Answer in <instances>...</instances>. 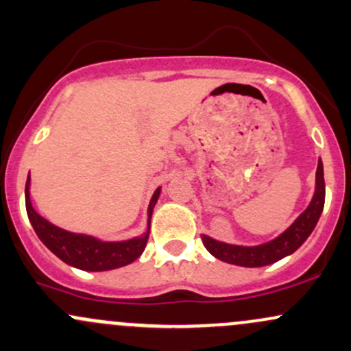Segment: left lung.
Here are the masks:
<instances>
[{
  "instance_id": "8db88e82",
  "label": "left lung",
  "mask_w": 351,
  "mask_h": 351,
  "mask_svg": "<svg viewBox=\"0 0 351 351\" xmlns=\"http://www.w3.org/2000/svg\"><path fill=\"white\" fill-rule=\"evenodd\" d=\"M323 205H325V178H323V163L322 160H318L317 183H315V193L310 205L275 240L256 246H241L223 243V241L213 240L208 234H202L203 245L215 258L226 261V263L246 268L267 267V265H271L285 256L291 255L305 243L306 238L317 226L319 215L323 211Z\"/></svg>"
}]
</instances>
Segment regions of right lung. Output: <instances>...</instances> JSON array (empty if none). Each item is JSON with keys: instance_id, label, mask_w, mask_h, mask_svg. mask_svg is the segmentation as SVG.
<instances>
[{"instance_id": "right-lung-1", "label": "right lung", "mask_w": 351, "mask_h": 351, "mask_svg": "<svg viewBox=\"0 0 351 351\" xmlns=\"http://www.w3.org/2000/svg\"><path fill=\"white\" fill-rule=\"evenodd\" d=\"M29 183H32V180H29L28 175L25 199L26 213H28L32 226L46 248L55 253L64 263L84 269V271H106V269H114L133 263L143 253L149 234V219H152L153 208H155L158 198H160L161 188H158L153 193L152 202H149L148 230H146V233L125 241H101L98 238L90 237V234L71 233L63 228H58L41 215H38L32 205V198H29Z\"/></svg>"}]
</instances>
